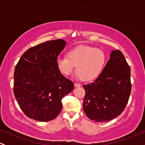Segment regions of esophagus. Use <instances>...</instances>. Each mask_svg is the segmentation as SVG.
I'll list each match as a JSON object with an SVG mask.
<instances>
[{
	"label": "esophagus",
	"mask_w": 145,
	"mask_h": 145,
	"mask_svg": "<svg viewBox=\"0 0 145 145\" xmlns=\"http://www.w3.org/2000/svg\"><path fill=\"white\" fill-rule=\"evenodd\" d=\"M81 84H79V83H74V86L75 87H79V86H80Z\"/></svg>",
	"instance_id": "1"
}]
</instances>
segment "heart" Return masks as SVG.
I'll return each mask as SVG.
<instances>
[{
    "label": "heart",
    "mask_w": 145,
    "mask_h": 145,
    "mask_svg": "<svg viewBox=\"0 0 145 145\" xmlns=\"http://www.w3.org/2000/svg\"><path fill=\"white\" fill-rule=\"evenodd\" d=\"M67 55L56 59V64L59 70L63 74L69 76L77 67V74L84 81L97 78L106 63V55L102 50L86 45L71 48Z\"/></svg>",
    "instance_id": "heart-1"
}]
</instances>
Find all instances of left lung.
<instances>
[{
  "label": "left lung",
  "instance_id": "left-lung-1",
  "mask_svg": "<svg viewBox=\"0 0 145 145\" xmlns=\"http://www.w3.org/2000/svg\"><path fill=\"white\" fill-rule=\"evenodd\" d=\"M130 67L120 50H112L102 72L93 82L83 85V110L96 122H104L124 110L131 93Z\"/></svg>",
  "mask_w": 145,
  "mask_h": 145
}]
</instances>
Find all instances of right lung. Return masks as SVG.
Returning <instances> with one entry per match:
<instances>
[{
	"label": "right lung",
	"mask_w": 145,
	"mask_h": 145,
	"mask_svg": "<svg viewBox=\"0 0 145 145\" xmlns=\"http://www.w3.org/2000/svg\"><path fill=\"white\" fill-rule=\"evenodd\" d=\"M65 45V41L59 39L33 46L22 55L15 67V97L31 119H54L62 109V98L74 89V83L61 74L56 64Z\"/></svg>",
	"instance_id": "1"
}]
</instances>
